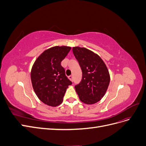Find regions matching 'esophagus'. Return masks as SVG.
Wrapping results in <instances>:
<instances>
[{
    "label": "esophagus",
    "instance_id": "34e87169",
    "mask_svg": "<svg viewBox=\"0 0 146 146\" xmlns=\"http://www.w3.org/2000/svg\"><path fill=\"white\" fill-rule=\"evenodd\" d=\"M69 78L71 81H73V76H72V75H70V76H69Z\"/></svg>",
    "mask_w": 146,
    "mask_h": 146
}]
</instances>
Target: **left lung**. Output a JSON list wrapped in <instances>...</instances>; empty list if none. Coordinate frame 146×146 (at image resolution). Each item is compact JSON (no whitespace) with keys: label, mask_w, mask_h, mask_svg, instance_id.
<instances>
[{"label":"left lung","mask_w":146,"mask_h":146,"mask_svg":"<svg viewBox=\"0 0 146 146\" xmlns=\"http://www.w3.org/2000/svg\"><path fill=\"white\" fill-rule=\"evenodd\" d=\"M73 54L82 70L80 83L75 86L83 103L94 104L105 95L110 81L108 69L100 57L84 47H74Z\"/></svg>","instance_id":"obj_1"}]
</instances>
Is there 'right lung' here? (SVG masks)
I'll return each instance as SVG.
<instances>
[{
    "instance_id": "1",
    "label": "right lung",
    "mask_w": 146,
    "mask_h": 146,
    "mask_svg": "<svg viewBox=\"0 0 146 146\" xmlns=\"http://www.w3.org/2000/svg\"><path fill=\"white\" fill-rule=\"evenodd\" d=\"M71 47L55 46L45 50L35 61L31 71L33 90L45 104L56 107L63 100L66 89L72 83L61 62Z\"/></svg>"
}]
</instances>
